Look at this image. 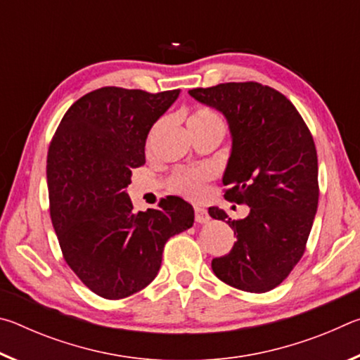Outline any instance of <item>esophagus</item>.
<instances>
[{
	"instance_id": "1",
	"label": "esophagus",
	"mask_w": 360,
	"mask_h": 360,
	"mask_svg": "<svg viewBox=\"0 0 360 360\" xmlns=\"http://www.w3.org/2000/svg\"><path fill=\"white\" fill-rule=\"evenodd\" d=\"M195 221H197L198 224H206L210 221V214L208 211H206L205 208H202V206H195Z\"/></svg>"
}]
</instances>
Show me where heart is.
Listing matches in <instances>:
<instances>
[{
    "label": "heart",
    "mask_w": 360,
    "mask_h": 360,
    "mask_svg": "<svg viewBox=\"0 0 360 360\" xmlns=\"http://www.w3.org/2000/svg\"><path fill=\"white\" fill-rule=\"evenodd\" d=\"M187 129L191 130H219L224 133V120L221 115L216 114L211 109H195V111L187 117ZM158 130V125L149 131V136L146 139V149H150L152 141ZM212 179V172L208 168H181L176 169L172 178H169V187L176 193L182 197L198 200L203 197L205 184Z\"/></svg>",
    "instance_id": "b5f03b06"
}]
</instances>
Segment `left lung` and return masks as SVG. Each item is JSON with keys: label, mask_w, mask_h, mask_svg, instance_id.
Returning a JSON list of instances; mask_svg holds the SVG:
<instances>
[{"label": "left lung", "mask_w": 360, "mask_h": 360, "mask_svg": "<svg viewBox=\"0 0 360 360\" xmlns=\"http://www.w3.org/2000/svg\"><path fill=\"white\" fill-rule=\"evenodd\" d=\"M188 95L227 119L231 154L222 179L225 198L251 210L238 221L214 206L208 210L236 235L231 251L212 259V271L240 290L275 289L302 259L318 211L311 131L283 94L259 82L219 84Z\"/></svg>", "instance_id": "left-lung-1"}]
</instances>
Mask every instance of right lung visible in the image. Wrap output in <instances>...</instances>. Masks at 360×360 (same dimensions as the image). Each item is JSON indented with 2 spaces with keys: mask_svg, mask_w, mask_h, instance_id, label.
I'll use <instances>...</instances> for the list:
<instances>
[{
  "mask_svg": "<svg viewBox=\"0 0 360 360\" xmlns=\"http://www.w3.org/2000/svg\"><path fill=\"white\" fill-rule=\"evenodd\" d=\"M178 96L179 89L94 90L66 111L49 146V203L63 257L108 300L154 281L165 243L193 224V208L179 197L135 212L125 191L131 169L146 163L149 130Z\"/></svg>",
  "mask_w": 360,
  "mask_h": 360,
  "instance_id": "add662e5",
  "label": "right lung"
}]
</instances>
